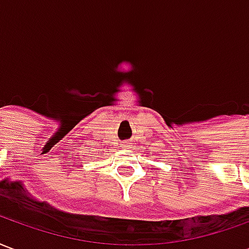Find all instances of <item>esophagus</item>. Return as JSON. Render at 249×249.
<instances>
[{"label":"esophagus","instance_id":"1","mask_svg":"<svg viewBox=\"0 0 249 249\" xmlns=\"http://www.w3.org/2000/svg\"><path fill=\"white\" fill-rule=\"evenodd\" d=\"M123 146H124V148L129 146V142H128V141H125V142H123Z\"/></svg>","mask_w":249,"mask_h":249}]
</instances>
